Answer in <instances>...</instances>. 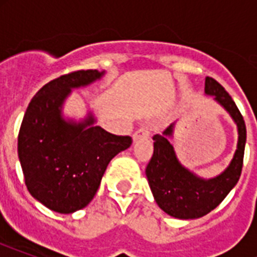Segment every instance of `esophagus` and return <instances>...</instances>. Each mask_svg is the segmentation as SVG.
Masks as SVG:
<instances>
[{
  "mask_svg": "<svg viewBox=\"0 0 257 257\" xmlns=\"http://www.w3.org/2000/svg\"><path fill=\"white\" fill-rule=\"evenodd\" d=\"M149 135H151V132H149L148 128H140L139 131H136L135 132V135H133V143H136V141L139 140H144V139H148Z\"/></svg>",
  "mask_w": 257,
  "mask_h": 257,
  "instance_id": "1",
  "label": "esophagus"
}]
</instances>
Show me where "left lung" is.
Masks as SVG:
<instances>
[{
  "instance_id": "8db88e82",
  "label": "left lung",
  "mask_w": 257,
  "mask_h": 257,
  "mask_svg": "<svg viewBox=\"0 0 257 257\" xmlns=\"http://www.w3.org/2000/svg\"><path fill=\"white\" fill-rule=\"evenodd\" d=\"M204 93L231 116L239 135L237 147L229 165L220 175L203 179L184 167L176 156L171 144L175 122L163 135L153 136V156L145 175L157 205L176 219H199L213 211L237 184L243 168L247 129L241 113L227 90L213 78L205 77Z\"/></svg>"
}]
</instances>
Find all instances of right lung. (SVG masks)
Returning a JSON list of instances; mask_svg holds the SVG:
<instances>
[{
	"label": "right lung",
	"mask_w": 257,
	"mask_h": 257,
	"mask_svg": "<svg viewBox=\"0 0 257 257\" xmlns=\"http://www.w3.org/2000/svg\"><path fill=\"white\" fill-rule=\"evenodd\" d=\"M105 70H78L52 80L29 102L18 133V159L28 191L58 213H73L96 195L113 157L132 144L97 125L90 110L66 118L64 104L73 89L104 77Z\"/></svg>",
	"instance_id": "1"
}]
</instances>
